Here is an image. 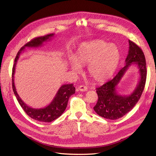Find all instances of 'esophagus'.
I'll use <instances>...</instances> for the list:
<instances>
[{"label": "esophagus", "mask_w": 156, "mask_h": 156, "mask_svg": "<svg viewBox=\"0 0 156 156\" xmlns=\"http://www.w3.org/2000/svg\"><path fill=\"white\" fill-rule=\"evenodd\" d=\"M78 90L81 92H86V91H87L88 88L84 85H81V86H79L78 87Z\"/></svg>", "instance_id": "esophagus-1"}]
</instances>
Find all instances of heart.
I'll return each mask as SVG.
<instances>
[{
	"label": "heart",
	"instance_id": "1",
	"mask_svg": "<svg viewBox=\"0 0 156 156\" xmlns=\"http://www.w3.org/2000/svg\"><path fill=\"white\" fill-rule=\"evenodd\" d=\"M120 60V51L115 44L103 40L84 42L79 47L75 58H69V65L77 73L81 66H88L89 76L96 82L105 81L115 71Z\"/></svg>",
	"mask_w": 156,
	"mask_h": 156
}]
</instances>
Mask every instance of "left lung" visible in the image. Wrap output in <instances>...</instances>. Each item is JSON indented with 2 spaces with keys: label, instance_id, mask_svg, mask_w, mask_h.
Instances as JSON below:
<instances>
[{
  "label": "left lung",
  "instance_id": "obj_1",
  "mask_svg": "<svg viewBox=\"0 0 156 156\" xmlns=\"http://www.w3.org/2000/svg\"><path fill=\"white\" fill-rule=\"evenodd\" d=\"M129 45L126 65L120 69L114 78L96 88L98 100L94 107V110L99 116L104 119L116 120L124 116L134 107L144 90L147 75L145 56L142 49L134 42L129 40ZM132 64L137 65L139 68L140 81L130 95H120L117 92L116 86Z\"/></svg>",
  "mask_w": 156,
  "mask_h": 156
}]
</instances>
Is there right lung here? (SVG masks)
Segmentation results:
<instances>
[{
    "instance_id": "1",
    "label": "right lung",
    "mask_w": 156,
    "mask_h": 156,
    "mask_svg": "<svg viewBox=\"0 0 156 156\" xmlns=\"http://www.w3.org/2000/svg\"><path fill=\"white\" fill-rule=\"evenodd\" d=\"M54 34H50L44 36H40L35 37L29 42H28L24 46L22 47L20 50L18 51L16 57L14 61V64L12 68V88L14 94L17 98V100L20 103L23 109L32 119L36 120L43 122H51L58 119L62 115L66 108L68 102L69 97L73 95L75 92V88L73 84H63L58 89L57 93L53 99V100L51 102L49 105L44 108H34L28 106L26 103L23 101L16 91V88L14 84V74H15L16 66L17 60L20 58V55L21 52L25 49V48H38L43 45L44 42L51 40L52 37L54 36Z\"/></svg>"
}]
</instances>
